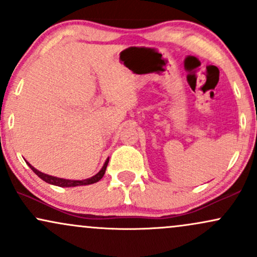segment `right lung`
<instances>
[{
  "label": "right lung",
  "mask_w": 257,
  "mask_h": 257,
  "mask_svg": "<svg viewBox=\"0 0 257 257\" xmlns=\"http://www.w3.org/2000/svg\"><path fill=\"white\" fill-rule=\"evenodd\" d=\"M26 163H28V166L31 168L32 172L36 174L38 178H41L43 181L48 182V184L59 186V187H76V186L95 184V182H98L99 180H101L106 172V167H107V164H108V158L106 159L104 166H102V168L100 169V172L98 174H95V175L91 176V178H88L84 180H67V179H63V178H57V176H52V175H48V174H44L42 172H40V170H37L36 168L32 167L29 162H26Z\"/></svg>",
  "instance_id": "1"
}]
</instances>
